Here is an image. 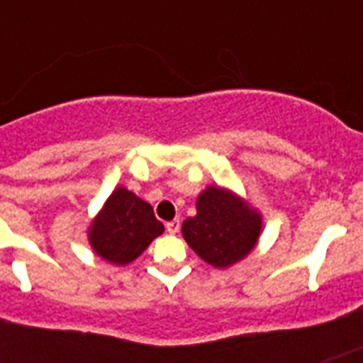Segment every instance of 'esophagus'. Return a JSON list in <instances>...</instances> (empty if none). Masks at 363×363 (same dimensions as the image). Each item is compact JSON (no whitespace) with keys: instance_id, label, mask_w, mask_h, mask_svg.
<instances>
[{"instance_id":"34e87169","label":"esophagus","mask_w":363,"mask_h":363,"mask_svg":"<svg viewBox=\"0 0 363 363\" xmlns=\"http://www.w3.org/2000/svg\"><path fill=\"white\" fill-rule=\"evenodd\" d=\"M165 230H167L171 235H175V233L181 230V220H179V218H175V220L167 222V224H165Z\"/></svg>"}]
</instances>
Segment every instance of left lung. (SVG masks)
I'll return each mask as SVG.
<instances>
[{
    "instance_id": "8db88e82",
    "label": "left lung",
    "mask_w": 363,
    "mask_h": 363,
    "mask_svg": "<svg viewBox=\"0 0 363 363\" xmlns=\"http://www.w3.org/2000/svg\"><path fill=\"white\" fill-rule=\"evenodd\" d=\"M196 216L182 222V238L199 258L226 269L252 252L264 218L232 190L207 186L196 199Z\"/></svg>"
}]
</instances>
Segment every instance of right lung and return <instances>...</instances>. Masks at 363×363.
<instances>
[{"mask_svg": "<svg viewBox=\"0 0 363 363\" xmlns=\"http://www.w3.org/2000/svg\"><path fill=\"white\" fill-rule=\"evenodd\" d=\"M164 233L152 205L118 186L113 190L88 226V242L99 258L113 265H128Z\"/></svg>", "mask_w": 363, "mask_h": 363, "instance_id": "1", "label": "right lung"}]
</instances>
